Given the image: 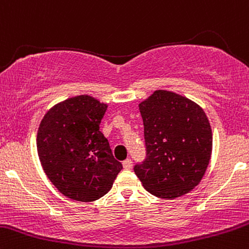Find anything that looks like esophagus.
Listing matches in <instances>:
<instances>
[{
	"instance_id": "obj_1",
	"label": "esophagus",
	"mask_w": 249,
	"mask_h": 249,
	"mask_svg": "<svg viewBox=\"0 0 249 249\" xmlns=\"http://www.w3.org/2000/svg\"><path fill=\"white\" fill-rule=\"evenodd\" d=\"M132 165H133V162H132V160H129V158L124 160V169H130L132 168Z\"/></svg>"
}]
</instances>
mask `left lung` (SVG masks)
Wrapping results in <instances>:
<instances>
[{
    "mask_svg": "<svg viewBox=\"0 0 249 249\" xmlns=\"http://www.w3.org/2000/svg\"><path fill=\"white\" fill-rule=\"evenodd\" d=\"M146 156L134 165L146 191L164 199L188 193L201 181L212 151L204 110L186 97L158 89L139 104Z\"/></svg>",
    "mask_w": 249,
    "mask_h": 249,
    "instance_id": "left-lung-1",
    "label": "left lung"
}]
</instances>
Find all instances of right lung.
Returning <instances> with one entry per match:
<instances>
[{"instance_id":"obj_1","label":"right lung","mask_w":249,"mask_h":249,"mask_svg":"<svg viewBox=\"0 0 249 249\" xmlns=\"http://www.w3.org/2000/svg\"><path fill=\"white\" fill-rule=\"evenodd\" d=\"M106 111L107 104L78 96L49 110L40 122V163L49 180L69 199L87 202L102 198L121 171V162L99 130Z\"/></svg>"}]
</instances>
